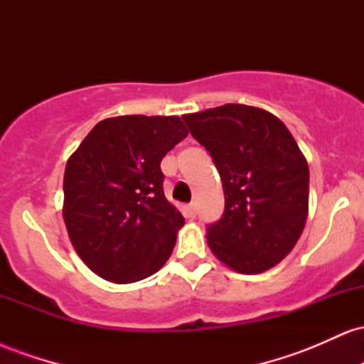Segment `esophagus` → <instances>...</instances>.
<instances>
[{
    "label": "esophagus",
    "instance_id": "1",
    "mask_svg": "<svg viewBox=\"0 0 364 364\" xmlns=\"http://www.w3.org/2000/svg\"><path fill=\"white\" fill-rule=\"evenodd\" d=\"M185 214H186V217H190V219H195V215H196L195 203H190V205L185 207Z\"/></svg>",
    "mask_w": 364,
    "mask_h": 364
}]
</instances>
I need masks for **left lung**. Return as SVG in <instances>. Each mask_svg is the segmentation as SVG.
I'll return each mask as SVG.
<instances>
[{
    "label": "left lung",
    "instance_id": "1",
    "mask_svg": "<svg viewBox=\"0 0 364 364\" xmlns=\"http://www.w3.org/2000/svg\"><path fill=\"white\" fill-rule=\"evenodd\" d=\"M183 121L210 154L224 190V214L207 228L212 253L241 274L272 269L294 248L308 215L310 171L281 119L225 104Z\"/></svg>",
    "mask_w": 364,
    "mask_h": 364
}]
</instances>
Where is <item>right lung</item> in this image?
<instances>
[{"mask_svg":"<svg viewBox=\"0 0 364 364\" xmlns=\"http://www.w3.org/2000/svg\"><path fill=\"white\" fill-rule=\"evenodd\" d=\"M186 135L178 116H116L95 124L68 159L63 217L99 277L136 282L169 258L185 219L166 200L161 161Z\"/></svg>","mask_w":364,"mask_h":364,"instance_id":"obj_1","label":"right lung"}]
</instances>
